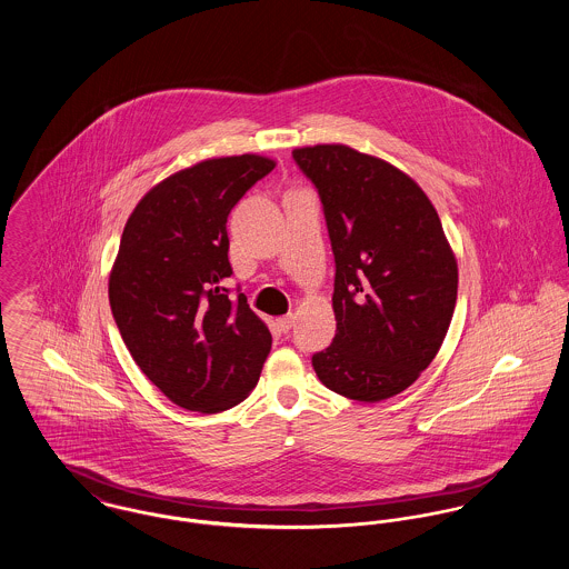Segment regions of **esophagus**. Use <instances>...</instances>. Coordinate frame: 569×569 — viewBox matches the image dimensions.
Listing matches in <instances>:
<instances>
[{
  "mask_svg": "<svg viewBox=\"0 0 569 569\" xmlns=\"http://www.w3.org/2000/svg\"><path fill=\"white\" fill-rule=\"evenodd\" d=\"M293 322H296V318L289 313V316H284V318H278L276 326H278L280 332H289V330L293 328Z\"/></svg>",
  "mask_w": 569,
  "mask_h": 569,
  "instance_id": "esophagus-1",
  "label": "esophagus"
}]
</instances>
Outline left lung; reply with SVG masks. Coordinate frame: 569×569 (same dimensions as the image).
<instances>
[{"label":"left lung","instance_id":"left-lung-1","mask_svg":"<svg viewBox=\"0 0 569 569\" xmlns=\"http://www.w3.org/2000/svg\"><path fill=\"white\" fill-rule=\"evenodd\" d=\"M335 256L332 343L313 355L328 390L383 401L433 361L458 298V264L427 194L392 163L343 144L296 149Z\"/></svg>","mask_w":569,"mask_h":569}]
</instances>
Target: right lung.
<instances>
[{"mask_svg":"<svg viewBox=\"0 0 569 569\" xmlns=\"http://www.w3.org/2000/svg\"><path fill=\"white\" fill-rule=\"evenodd\" d=\"M273 166L239 156L179 170L144 194L124 226L109 278L111 313L133 361L174 406L217 413L258 383L271 332L241 287H226V223Z\"/></svg>","mask_w":569,"mask_h":569,"instance_id":"obj_1","label":"right lung"}]
</instances>
